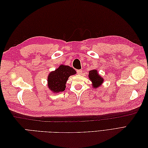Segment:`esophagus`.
<instances>
[{
	"mask_svg": "<svg viewBox=\"0 0 148 148\" xmlns=\"http://www.w3.org/2000/svg\"><path fill=\"white\" fill-rule=\"evenodd\" d=\"M77 73L78 74H81L82 73V70H77Z\"/></svg>",
	"mask_w": 148,
	"mask_h": 148,
	"instance_id": "1",
	"label": "esophagus"
}]
</instances>
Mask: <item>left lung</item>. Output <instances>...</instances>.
Returning a JSON list of instances; mask_svg holds the SVG:
<instances>
[{
  "instance_id": "1",
  "label": "left lung",
  "mask_w": 148,
  "mask_h": 148,
  "mask_svg": "<svg viewBox=\"0 0 148 148\" xmlns=\"http://www.w3.org/2000/svg\"><path fill=\"white\" fill-rule=\"evenodd\" d=\"M89 78L92 83V87L98 88L103 82V78L98 74V72L96 70L89 71Z\"/></svg>"
}]
</instances>
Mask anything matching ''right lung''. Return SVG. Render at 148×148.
Segmentation results:
<instances>
[{
	"mask_svg": "<svg viewBox=\"0 0 148 148\" xmlns=\"http://www.w3.org/2000/svg\"><path fill=\"white\" fill-rule=\"evenodd\" d=\"M76 74V71L69 66L62 65L48 76V86L53 92L64 91L69 77Z\"/></svg>",
	"mask_w": 148,
	"mask_h": 148,
	"instance_id": "1",
	"label": "right lung"
}]
</instances>
